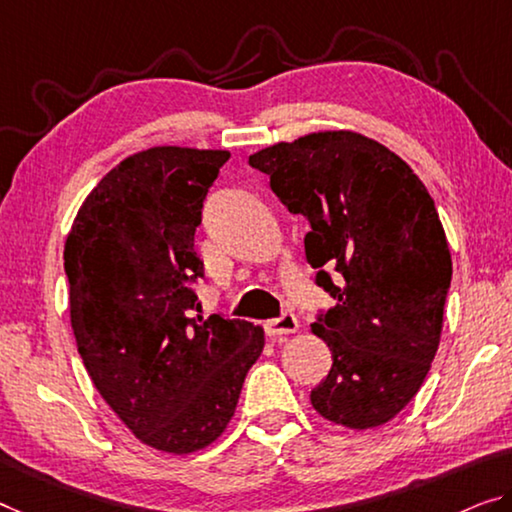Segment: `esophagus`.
<instances>
[{
	"label": "esophagus",
	"instance_id": "1",
	"mask_svg": "<svg viewBox=\"0 0 512 512\" xmlns=\"http://www.w3.org/2000/svg\"><path fill=\"white\" fill-rule=\"evenodd\" d=\"M265 334L267 336H283V334H293L297 332V316L293 311H283L279 318H272L265 322Z\"/></svg>",
	"mask_w": 512,
	"mask_h": 512
}]
</instances>
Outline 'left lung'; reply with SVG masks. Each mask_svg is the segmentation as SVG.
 Here are the masks:
<instances>
[{
    "label": "left lung",
    "instance_id": "1",
    "mask_svg": "<svg viewBox=\"0 0 512 512\" xmlns=\"http://www.w3.org/2000/svg\"><path fill=\"white\" fill-rule=\"evenodd\" d=\"M249 164L309 219L306 261L336 300L311 325L334 359L311 405L338 426H382L421 389L442 334L453 265L435 201L396 153L357 132L306 135Z\"/></svg>",
    "mask_w": 512,
    "mask_h": 512
}]
</instances>
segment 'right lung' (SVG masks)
<instances>
[{"instance_id": "right-lung-1", "label": "right lung", "mask_w": 512, "mask_h": 512, "mask_svg": "<svg viewBox=\"0 0 512 512\" xmlns=\"http://www.w3.org/2000/svg\"><path fill=\"white\" fill-rule=\"evenodd\" d=\"M229 151L157 146L123 160L77 212L64 249L86 373L141 442L192 453L229 426L265 336L201 309L194 233Z\"/></svg>"}]
</instances>
